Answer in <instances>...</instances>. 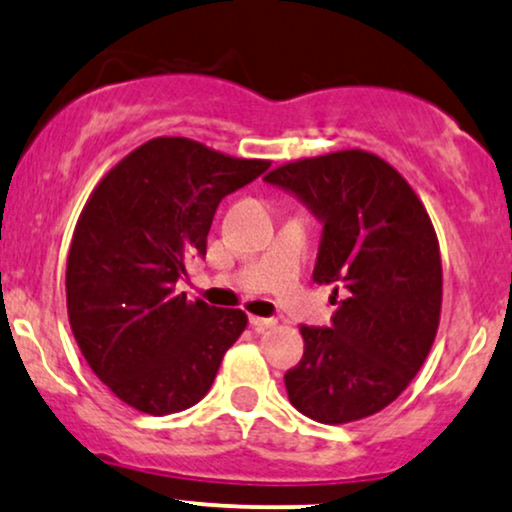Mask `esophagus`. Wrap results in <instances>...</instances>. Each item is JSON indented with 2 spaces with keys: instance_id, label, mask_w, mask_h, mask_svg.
Returning <instances> with one entry per match:
<instances>
[{
  "instance_id": "1",
  "label": "esophagus",
  "mask_w": 512,
  "mask_h": 512,
  "mask_svg": "<svg viewBox=\"0 0 512 512\" xmlns=\"http://www.w3.org/2000/svg\"><path fill=\"white\" fill-rule=\"evenodd\" d=\"M250 326L255 331H264V329H272L276 326V319L274 317H250Z\"/></svg>"
}]
</instances>
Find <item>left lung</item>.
<instances>
[{
    "label": "left lung",
    "instance_id": "1",
    "mask_svg": "<svg viewBox=\"0 0 512 512\" xmlns=\"http://www.w3.org/2000/svg\"><path fill=\"white\" fill-rule=\"evenodd\" d=\"M322 221L312 279L346 291L331 326H300L303 360L288 369L295 410L346 424L393 403L420 372L441 317V255L410 183L365 150L283 164L264 178Z\"/></svg>",
    "mask_w": 512,
    "mask_h": 512
}]
</instances>
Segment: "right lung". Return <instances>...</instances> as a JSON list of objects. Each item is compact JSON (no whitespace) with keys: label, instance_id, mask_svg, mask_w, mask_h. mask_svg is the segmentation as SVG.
Wrapping results in <instances>:
<instances>
[{"label":"right lung","instance_id":"1","mask_svg":"<svg viewBox=\"0 0 512 512\" xmlns=\"http://www.w3.org/2000/svg\"><path fill=\"white\" fill-rule=\"evenodd\" d=\"M269 169L188 138L147 140L102 178L80 212L66 305L80 353L131 408L195 405L248 326L243 310L190 303L176 283L207 252L219 202Z\"/></svg>","mask_w":512,"mask_h":512}]
</instances>
